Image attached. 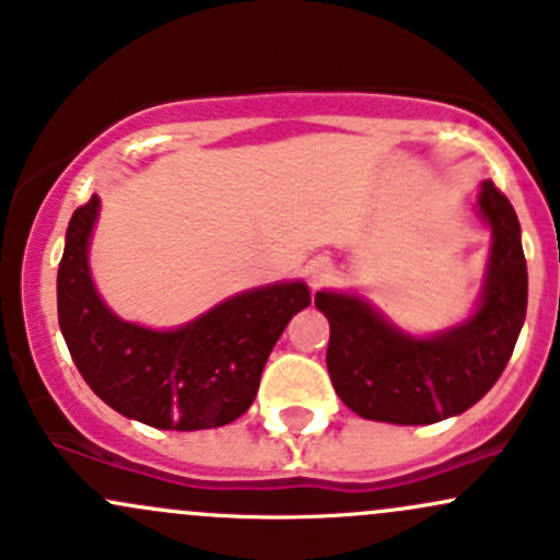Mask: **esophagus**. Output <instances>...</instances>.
<instances>
[{
	"instance_id": "esophagus-1",
	"label": "esophagus",
	"mask_w": 560,
	"mask_h": 560,
	"mask_svg": "<svg viewBox=\"0 0 560 560\" xmlns=\"http://www.w3.org/2000/svg\"><path fill=\"white\" fill-rule=\"evenodd\" d=\"M306 276H308V281H312V287L325 284V281L332 276V265L327 262V259H314V262L308 265Z\"/></svg>"
}]
</instances>
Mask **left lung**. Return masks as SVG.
Here are the masks:
<instances>
[{"mask_svg":"<svg viewBox=\"0 0 560 560\" xmlns=\"http://www.w3.org/2000/svg\"><path fill=\"white\" fill-rule=\"evenodd\" d=\"M479 213L493 230L488 284L479 312L455 330L409 338L360 298L316 292V308L330 322V382L354 415L431 425L477 404L506 369L528 303L521 222L493 180L482 184Z\"/></svg>","mask_w":560,"mask_h":560,"instance_id":"left-lung-1","label":"left lung"}]
</instances>
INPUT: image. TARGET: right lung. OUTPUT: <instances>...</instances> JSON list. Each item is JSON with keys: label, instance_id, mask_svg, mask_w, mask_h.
<instances>
[{"label": "right lung", "instance_id": "1", "mask_svg": "<svg viewBox=\"0 0 560 560\" xmlns=\"http://www.w3.org/2000/svg\"><path fill=\"white\" fill-rule=\"evenodd\" d=\"M100 200L75 208L56 279L59 327L86 385L118 415L165 431L238 420L281 330L312 303L301 281L244 292L180 330L118 319L100 301L86 262Z\"/></svg>", "mask_w": 560, "mask_h": 560}]
</instances>
